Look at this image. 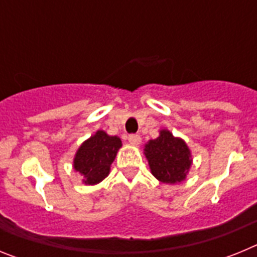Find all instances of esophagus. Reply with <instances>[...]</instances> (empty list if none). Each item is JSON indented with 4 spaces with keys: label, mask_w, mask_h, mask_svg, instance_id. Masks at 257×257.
Instances as JSON below:
<instances>
[{
    "label": "esophagus",
    "mask_w": 257,
    "mask_h": 257,
    "mask_svg": "<svg viewBox=\"0 0 257 257\" xmlns=\"http://www.w3.org/2000/svg\"><path fill=\"white\" fill-rule=\"evenodd\" d=\"M127 139H128V142L134 145H138L142 143V138H140V135H138V134H131V135H128Z\"/></svg>",
    "instance_id": "1"
}]
</instances>
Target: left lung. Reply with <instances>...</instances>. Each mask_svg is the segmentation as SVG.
<instances>
[{
    "mask_svg": "<svg viewBox=\"0 0 257 257\" xmlns=\"http://www.w3.org/2000/svg\"><path fill=\"white\" fill-rule=\"evenodd\" d=\"M145 156L148 158L152 174L162 183L175 184L185 179L192 165L190 152L181 139L174 138L167 130L149 140L145 145Z\"/></svg>",
    "mask_w": 257,
    "mask_h": 257,
    "instance_id": "1",
    "label": "left lung"
}]
</instances>
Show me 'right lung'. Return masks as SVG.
Instances as JSON below:
<instances>
[{
    "instance_id": "add662e5",
    "label": "right lung",
    "mask_w": 257,
    "mask_h": 257,
    "mask_svg": "<svg viewBox=\"0 0 257 257\" xmlns=\"http://www.w3.org/2000/svg\"><path fill=\"white\" fill-rule=\"evenodd\" d=\"M121 147L119 138L106 135L104 131H97L79 147L74 157V169L83 175L85 184L94 185L108 176L110 165Z\"/></svg>"
}]
</instances>
